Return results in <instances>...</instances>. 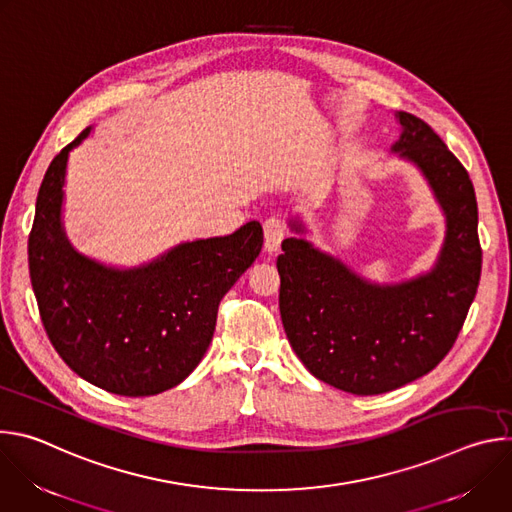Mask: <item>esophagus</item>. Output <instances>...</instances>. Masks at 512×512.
I'll use <instances>...</instances> for the list:
<instances>
[{
	"label": "esophagus",
	"instance_id": "obj_1",
	"mask_svg": "<svg viewBox=\"0 0 512 512\" xmlns=\"http://www.w3.org/2000/svg\"><path fill=\"white\" fill-rule=\"evenodd\" d=\"M263 231H265V249L269 253L277 251L283 237H285V221L281 214H271L267 216V221L263 225Z\"/></svg>",
	"mask_w": 512,
	"mask_h": 512
}]
</instances>
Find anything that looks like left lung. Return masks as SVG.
<instances>
[{"instance_id": "obj_1", "label": "left lung", "mask_w": 512, "mask_h": 512, "mask_svg": "<svg viewBox=\"0 0 512 512\" xmlns=\"http://www.w3.org/2000/svg\"><path fill=\"white\" fill-rule=\"evenodd\" d=\"M397 119L403 133L393 152L423 172L446 212V243L433 271L373 285L296 237L281 243L277 257L279 312L291 348L316 379L354 395L387 393L435 369L464 326L482 269L466 168L423 119L405 111Z\"/></svg>"}]
</instances>
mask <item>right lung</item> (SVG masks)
I'll list each match as a JSON object with an SVG mask.
<instances>
[{
    "label": "right lung",
    "mask_w": 512,
    "mask_h": 512,
    "mask_svg": "<svg viewBox=\"0 0 512 512\" xmlns=\"http://www.w3.org/2000/svg\"><path fill=\"white\" fill-rule=\"evenodd\" d=\"M89 131L56 154L38 190L28 263L40 320L60 358L91 385L125 397L158 395L198 367L218 304L261 253L263 229L251 221L129 271L79 255L64 237L60 206L68 152Z\"/></svg>",
    "instance_id": "1"
}]
</instances>
